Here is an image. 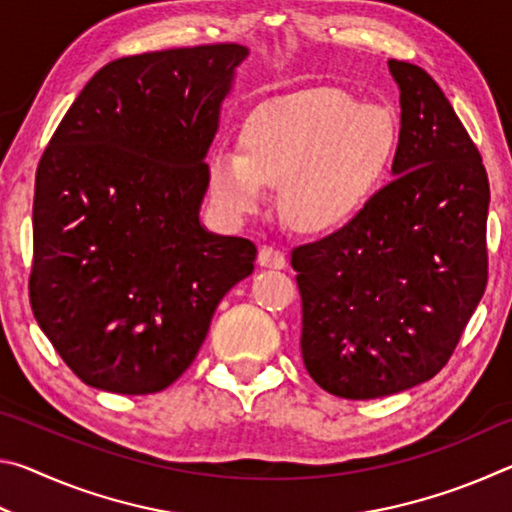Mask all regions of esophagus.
<instances>
[{
    "label": "esophagus",
    "mask_w": 512,
    "mask_h": 512,
    "mask_svg": "<svg viewBox=\"0 0 512 512\" xmlns=\"http://www.w3.org/2000/svg\"><path fill=\"white\" fill-rule=\"evenodd\" d=\"M257 262L266 266V268H284V266H287V255H284L280 248L262 246V248H259Z\"/></svg>",
    "instance_id": "34e87169"
}]
</instances>
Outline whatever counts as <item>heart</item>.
<instances>
[{"mask_svg":"<svg viewBox=\"0 0 512 512\" xmlns=\"http://www.w3.org/2000/svg\"><path fill=\"white\" fill-rule=\"evenodd\" d=\"M239 149L210 158L216 207L239 219L264 205L266 185L280 187L284 221L323 235L350 221L384 183L397 124L388 110L359 106L343 92H309L250 119Z\"/></svg>","mask_w":512,"mask_h":512,"instance_id":"heart-1","label":"heart"}]
</instances>
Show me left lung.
<instances>
[{"label": "left lung", "mask_w": 512, "mask_h": 512, "mask_svg": "<svg viewBox=\"0 0 512 512\" xmlns=\"http://www.w3.org/2000/svg\"><path fill=\"white\" fill-rule=\"evenodd\" d=\"M388 67L402 92L395 178L341 230L291 253L302 361L345 400L436 377L488 284L481 153L422 67L395 58Z\"/></svg>", "instance_id": "left-lung-1"}]
</instances>
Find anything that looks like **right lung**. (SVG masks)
<instances>
[{"instance_id":"right-lung-1","label":"right lung","mask_w":512,"mask_h":512,"mask_svg":"<svg viewBox=\"0 0 512 512\" xmlns=\"http://www.w3.org/2000/svg\"><path fill=\"white\" fill-rule=\"evenodd\" d=\"M246 54L223 42L112 60L42 153L29 300L92 388L164 391L192 366L221 298L253 273V241L198 223L205 153Z\"/></svg>"}]
</instances>
